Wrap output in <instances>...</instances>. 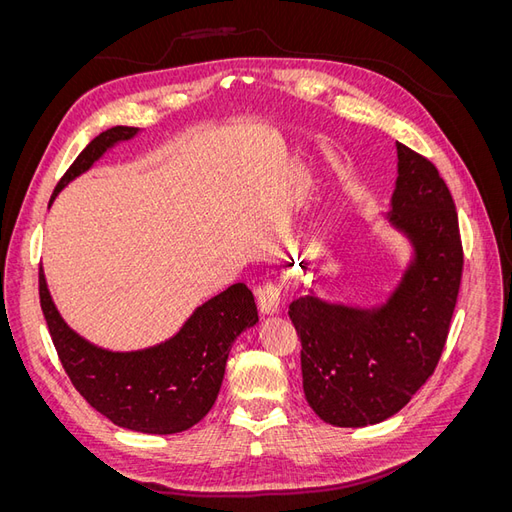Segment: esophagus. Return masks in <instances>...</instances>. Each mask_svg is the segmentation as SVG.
Here are the masks:
<instances>
[{
  "mask_svg": "<svg viewBox=\"0 0 512 512\" xmlns=\"http://www.w3.org/2000/svg\"><path fill=\"white\" fill-rule=\"evenodd\" d=\"M258 309L260 314H277L280 312V305H282V292L280 288H277L275 282H265L260 288H258Z\"/></svg>",
  "mask_w": 512,
  "mask_h": 512,
  "instance_id": "obj_1",
  "label": "esophagus"
}]
</instances>
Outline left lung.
Here are the masks:
<instances>
[{
  "mask_svg": "<svg viewBox=\"0 0 512 512\" xmlns=\"http://www.w3.org/2000/svg\"><path fill=\"white\" fill-rule=\"evenodd\" d=\"M389 222L414 247L384 305L361 309L316 294L292 301L307 404L324 423L365 427L397 414L436 369L455 312L463 247L453 196L438 168L397 143Z\"/></svg>",
  "mask_w": 512,
  "mask_h": 512,
  "instance_id": "obj_1",
  "label": "left lung"
}]
</instances>
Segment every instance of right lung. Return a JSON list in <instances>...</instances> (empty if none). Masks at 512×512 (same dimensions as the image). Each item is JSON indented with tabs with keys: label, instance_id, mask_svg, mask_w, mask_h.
<instances>
[{
	"label": "right lung",
	"instance_id": "add662e5",
	"mask_svg": "<svg viewBox=\"0 0 512 512\" xmlns=\"http://www.w3.org/2000/svg\"><path fill=\"white\" fill-rule=\"evenodd\" d=\"M136 128L115 126L96 136L59 179L51 200L102 158L106 149L136 136ZM40 307L57 356L74 389L108 421L141 433H179L196 425L218 399L228 352L235 339L258 322L254 294L232 284L209 299L166 342L134 352H111L74 333L38 275Z\"/></svg>",
	"mask_w": 512,
	"mask_h": 512
}]
</instances>
